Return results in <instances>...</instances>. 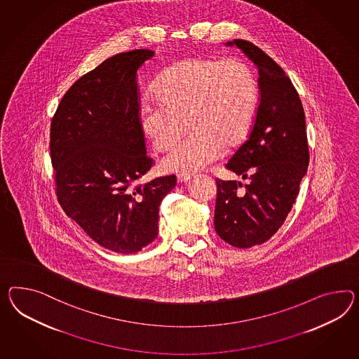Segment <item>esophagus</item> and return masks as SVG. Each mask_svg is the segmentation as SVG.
<instances>
[{
  "label": "esophagus",
  "mask_w": 359,
  "mask_h": 359,
  "mask_svg": "<svg viewBox=\"0 0 359 359\" xmlns=\"http://www.w3.org/2000/svg\"><path fill=\"white\" fill-rule=\"evenodd\" d=\"M190 178H191V175H190V173H181V175H177V181H178V182H181V184L187 182Z\"/></svg>",
  "instance_id": "esophagus-1"
}]
</instances>
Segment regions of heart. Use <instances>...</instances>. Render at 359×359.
Wrapping results in <instances>:
<instances>
[{
	"label": "heart",
	"instance_id": "obj_1",
	"mask_svg": "<svg viewBox=\"0 0 359 359\" xmlns=\"http://www.w3.org/2000/svg\"><path fill=\"white\" fill-rule=\"evenodd\" d=\"M156 102H144L139 125L157 151L172 147L164 158L172 172L201 170L228 146L246 137L257 107L252 70L238 58H189L166 70L157 82Z\"/></svg>",
	"mask_w": 359,
	"mask_h": 359
}]
</instances>
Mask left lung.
<instances>
[{"instance_id": "1", "label": "left lung", "mask_w": 359, "mask_h": 359, "mask_svg": "<svg viewBox=\"0 0 359 359\" xmlns=\"http://www.w3.org/2000/svg\"><path fill=\"white\" fill-rule=\"evenodd\" d=\"M257 65L259 105L246 142L225 168L250 184L216 180L215 230L238 248L262 245L284 224L309 166L304 107L289 76L252 43L234 39Z\"/></svg>"}]
</instances>
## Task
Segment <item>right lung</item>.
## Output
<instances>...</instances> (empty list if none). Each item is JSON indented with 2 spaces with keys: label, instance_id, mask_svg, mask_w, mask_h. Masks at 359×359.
Wrapping results in <instances>:
<instances>
[{
  "label": "right lung",
  "instance_id": "add662e5",
  "mask_svg": "<svg viewBox=\"0 0 359 359\" xmlns=\"http://www.w3.org/2000/svg\"><path fill=\"white\" fill-rule=\"evenodd\" d=\"M155 55L135 49L105 60L65 93L50 123L57 199L91 239L138 252L156 238L158 207L175 175L137 184L154 160L139 125L138 70Z\"/></svg>",
  "mask_w": 359,
  "mask_h": 359
}]
</instances>
